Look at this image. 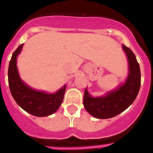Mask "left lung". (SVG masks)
<instances>
[{
	"instance_id": "left-lung-1",
	"label": "left lung",
	"mask_w": 153,
	"mask_h": 153,
	"mask_svg": "<svg viewBox=\"0 0 153 153\" xmlns=\"http://www.w3.org/2000/svg\"><path fill=\"white\" fill-rule=\"evenodd\" d=\"M129 60V74L126 83L119 89L108 93L103 97L93 98L86 89L83 97L85 109L93 117L98 119L114 117L130 106L134 102L140 91L141 85V74L139 63L132 51L123 45Z\"/></svg>"
}]
</instances>
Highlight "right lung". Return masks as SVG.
I'll list each match as a JSON object with an SVG mask.
<instances>
[{"label": "right lung", "mask_w": 153, "mask_h": 153, "mask_svg": "<svg viewBox=\"0 0 153 153\" xmlns=\"http://www.w3.org/2000/svg\"><path fill=\"white\" fill-rule=\"evenodd\" d=\"M21 44L12 54L8 67V84L14 100L25 111L36 117H47L60 107L66 86L56 93L47 94L30 88L21 80L17 69V56L22 49Z\"/></svg>", "instance_id": "obj_1"}]
</instances>
